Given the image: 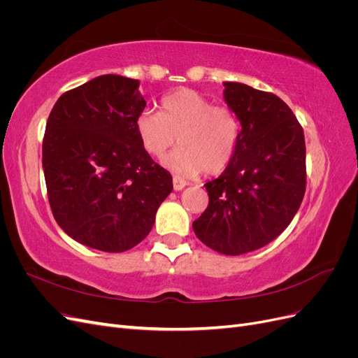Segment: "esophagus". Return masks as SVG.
I'll return each mask as SVG.
<instances>
[{
	"instance_id": "esophagus-1",
	"label": "esophagus",
	"mask_w": 358,
	"mask_h": 358,
	"mask_svg": "<svg viewBox=\"0 0 358 358\" xmlns=\"http://www.w3.org/2000/svg\"><path fill=\"white\" fill-rule=\"evenodd\" d=\"M185 187H187V182L185 180H182L178 176L173 178V188H175V191H182Z\"/></svg>"
}]
</instances>
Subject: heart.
<instances>
[{
  "label": "heart",
  "instance_id": "1",
  "mask_svg": "<svg viewBox=\"0 0 358 358\" xmlns=\"http://www.w3.org/2000/svg\"><path fill=\"white\" fill-rule=\"evenodd\" d=\"M136 136L145 152L161 158L176 143L164 164L180 178L206 171L218 175L230 164L241 138V122L227 106H213L194 90L182 88L161 100V112L143 109L136 116Z\"/></svg>",
  "mask_w": 358,
  "mask_h": 358
}]
</instances>
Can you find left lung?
Instances as JSON below:
<instances>
[{
  "label": "left lung",
  "mask_w": 358,
  "mask_h": 358,
  "mask_svg": "<svg viewBox=\"0 0 358 358\" xmlns=\"http://www.w3.org/2000/svg\"><path fill=\"white\" fill-rule=\"evenodd\" d=\"M224 88L241 138L221 176L204 185L209 206L192 229L213 251L241 255L275 241L294 218L306 189V146L279 96L239 82Z\"/></svg>",
  "instance_id": "1"
}]
</instances>
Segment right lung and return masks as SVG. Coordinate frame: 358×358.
<instances>
[{"label":"right lung","mask_w":358,"mask_h":358,"mask_svg":"<svg viewBox=\"0 0 358 358\" xmlns=\"http://www.w3.org/2000/svg\"><path fill=\"white\" fill-rule=\"evenodd\" d=\"M140 82L99 76L62 94L43 138V171L53 216L71 239L124 252L152 230L173 189L167 170L145 152L136 116L146 107Z\"/></svg>","instance_id":"add662e5"}]
</instances>
